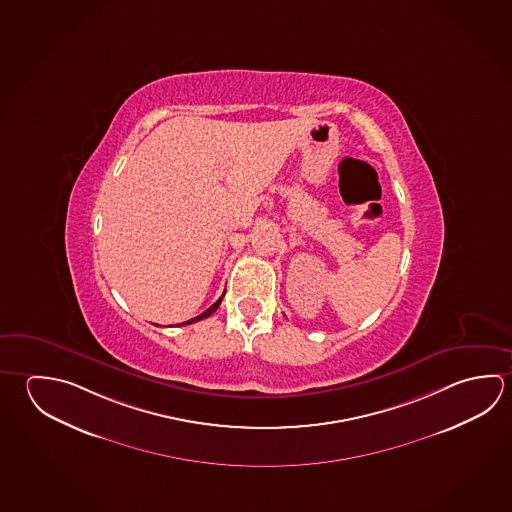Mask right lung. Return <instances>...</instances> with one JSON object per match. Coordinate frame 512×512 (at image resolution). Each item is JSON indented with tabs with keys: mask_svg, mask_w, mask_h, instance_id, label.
<instances>
[{
	"mask_svg": "<svg viewBox=\"0 0 512 512\" xmlns=\"http://www.w3.org/2000/svg\"><path fill=\"white\" fill-rule=\"evenodd\" d=\"M221 300H223V296H221V298H219V300H217L216 304L210 305V307H208V309H207V311H205V313L199 314V316H196V318H190V320H187V322L180 323V325H189V323L199 322V320H203V318H208V316H210V314L216 313L217 307H219V305H221Z\"/></svg>",
	"mask_w": 512,
	"mask_h": 512,
	"instance_id": "add662e5",
	"label": "right lung"
}]
</instances>
